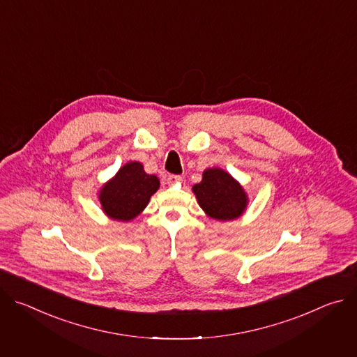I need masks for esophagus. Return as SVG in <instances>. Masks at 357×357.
Returning a JSON list of instances; mask_svg holds the SVG:
<instances>
[{"instance_id":"obj_1","label":"esophagus","mask_w":357,"mask_h":357,"mask_svg":"<svg viewBox=\"0 0 357 357\" xmlns=\"http://www.w3.org/2000/svg\"><path fill=\"white\" fill-rule=\"evenodd\" d=\"M167 181H168V183H169V185L181 183V182H182V176H181V175H169V176L167 178Z\"/></svg>"}]
</instances>
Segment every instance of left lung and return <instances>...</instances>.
Wrapping results in <instances>:
<instances>
[{
    "mask_svg": "<svg viewBox=\"0 0 357 357\" xmlns=\"http://www.w3.org/2000/svg\"><path fill=\"white\" fill-rule=\"evenodd\" d=\"M192 192L202 211L220 222L238 219L248 205V196L241 183L222 168L203 171L202 181L192 186Z\"/></svg>",
    "mask_w": 357,
    "mask_h": 357,
    "instance_id": "8db88e82",
    "label": "left lung"
}]
</instances>
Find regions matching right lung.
Returning <instances> with one entry per match:
<instances>
[{
    "mask_svg": "<svg viewBox=\"0 0 357 357\" xmlns=\"http://www.w3.org/2000/svg\"><path fill=\"white\" fill-rule=\"evenodd\" d=\"M160 189V179L144 171L138 161H128L97 192L103 213L119 222L135 219Z\"/></svg>",
    "mask_w": 357,
    "mask_h": 357,
    "instance_id": "add662e5",
    "label": "right lung"
}]
</instances>
